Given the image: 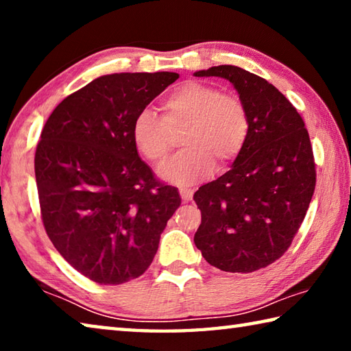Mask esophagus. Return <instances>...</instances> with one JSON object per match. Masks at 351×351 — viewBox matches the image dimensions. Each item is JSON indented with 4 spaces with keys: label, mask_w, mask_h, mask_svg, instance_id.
I'll return each instance as SVG.
<instances>
[{
    "label": "esophagus",
    "mask_w": 351,
    "mask_h": 351,
    "mask_svg": "<svg viewBox=\"0 0 351 351\" xmlns=\"http://www.w3.org/2000/svg\"><path fill=\"white\" fill-rule=\"evenodd\" d=\"M180 195H181L184 203H189V201L193 197V190L192 189H180Z\"/></svg>",
    "instance_id": "esophagus-1"
}]
</instances>
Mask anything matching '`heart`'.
Instances as JSON below:
<instances>
[{
	"instance_id": "b5f03b06",
	"label": "heart",
	"mask_w": 351,
	"mask_h": 351,
	"mask_svg": "<svg viewBox=\"0 0 351 351\" xmlns=\"http://www.w3.org/2000/svg\"><path fill=\"white\" fill-rule=\"evenodd\" d=\"M164 116L141 110L132 125V139L148 162H165L173 147V134L182 133L184 150L159 173L170 182L190 184L212 173L215 164L226 169L245 147L251 122L246 105L204 82H184L161 105Z\"/></svg>"
}]
</instances>
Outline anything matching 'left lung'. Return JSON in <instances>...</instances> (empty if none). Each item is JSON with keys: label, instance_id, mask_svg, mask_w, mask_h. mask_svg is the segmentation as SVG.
<instances>
[{"label": "left lung", "instance_id": "obj_1", "mask_svg": "<svg viewBox=\"0 0 351 351\" xmlns=\"http://www.w3.org/2000/svg\"><path fill=\"white\" fill-rule=\"evenodd\" d=\"M195 75L232 83L251 128L232 169L195 192L201 224L193 241L221 271L266 268L288 251L311 203L316 164L310 134L293 104L268 80L232 64Z\"/></svg>", "mask_w": 351, "mask_h": 351}]
</instances>
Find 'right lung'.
<instances>
[{
  "mask_svg": "<svg viewBox=\"0 0 351 351\" xmlns=\"http://www.w3.org/2000/svg\"><path fill=\"white\" fill-rule=\"evenodd\" d=\"M178 77H99L63 99L41 132V221L62 257L93 282L121 285L144 274L181 204L178 189L154 178L132 139L136 114Z\"/></svg>",
  "mask_w": 351,
  "mask_h": 351,
  "instance_id": "right-lung-1",
  "label": "right lung"
}]
</instances>
